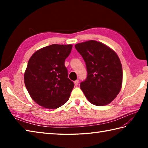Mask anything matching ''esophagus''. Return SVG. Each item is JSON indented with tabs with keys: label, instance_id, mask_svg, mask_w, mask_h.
Instances as JSON below:
<instances>
[{
	"label": "esophagus",
	"instance_id": "esophagus-1",
	"mask_svg": "<svg viewBox=\"0 0 148 148\" xmlns=\"http://www.w3.org/2000/svg\"><path fill=\"white\" fill-rule=\"evenodd\" d=\"M78 84H79V80L78 79H77V80H76L74 81V84L76 86H77L78 85Z\"/></svg>",
	"mask_w": 148,
	"mask_h": 148
}]
</instances>
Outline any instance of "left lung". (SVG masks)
Returning a JSON list of instances; mask_svg holds the SVG:
<instances>
[{"label": "left lung", "instance_id": "8db88e82", "mask_svg": "<svg viewBox=\"0 0 148 148\" xmlns=\"http://www.w3.org/2000/svg\"><path fill=\"white\" fill-rule=\"evenodd\" d=\"M87 69L86 79L80 84L81 90L92 104H109L121 88L122 66L117 54L108 46L96 40L76 44Z\"/></svg>", "mask_w": 148, "mask_h": 148}]
</instances>
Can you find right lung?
Returning a JSON list of instances; mask_svg holds the SVG:
<instances>
[{
  "instance_id": "obj_1",
  "label": "right lung",
  "mask_w": 148,
  "mask_h": 148,
  "mask_svg": "<svg viewBox=\"0 0 148 148\" xmlns=\"http://www.w3.org/2000/svg\"><path fill=\"white\" fill-rule=\"evenodd\" d=\"M72 48V45L55 44L37 50L29 59L24 82L37 104L54 109L69 100L74 84L68 77L65 60Z\"/></svg>"
}]
</instances>
